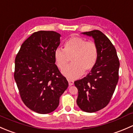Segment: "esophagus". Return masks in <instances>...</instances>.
Segmentation results:
<instances>
[{
  "label": "esophagus",
  "instance_id": "1",
  "mask_svg": "<svg viewBox=\"0 0 133 133\" xmlns=\"http://www.w3.org/2000/svg\"><path fill=\"white\" fill-rule=\"evenodd\" d=\"M68 83H69V85H73V84H74V81L73 80H68Z\"/></svg>",
  "mask_w": 133,
  "mask_h": 133
}]
</instances>
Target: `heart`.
I'll list each match as a JSON object with an SVG mask.
<instances>
[{
    "mask_svg": "<svg viewBox=\"0 0 133 133\" xmlns=\"http://www.w3.org/2000/svg\"><path fill=\"white\" fill-rule=\"evenodd\" d=\"M98 57L97 45L84 38L73 37L64 43V49L58 48L55 51V59L60 69L66 66L72 58L71 65L62 70V74L69 79H76L83 73L93 69Z\"/></svg>",
    "mask_w": 133,
    "mask_h": 133,
    "instance_id": "b5f03b06",
    "label": "heart"
}]
</instances>
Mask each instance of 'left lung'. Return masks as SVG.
Masks as SVG:
<instances>
[{
    "label": "left lung",
    "instance_id": "8db88e82",
    "mask_svg": "<svg viewBox=\"0 0 133 133\" xmlns=\"http://www.w3.org/2000/svg\"><path fill=\"white\" fill-rule=\"evenodd\" d=\"M82 34L93 38L98 57L89 74L74 82L78 92L76 103L82 111L94 112L105 108L110 102L118 81L120 62L116 49L102 32L92 30Z\"/></svg>",
    "mask_w": 133,
    "mask_h": 133
}]
</instances>
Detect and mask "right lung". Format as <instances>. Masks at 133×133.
Here are the masks:
<instances>
[{
    "label": "right lung",
    "mask_w": 133,
    "mask_h": 133,
    "mask_svg": "<svg viewBox=\"0 0 133 133\" xmlns=\"http://www.w3.org/2000/svg\"><path fill=\"white\" fill-rule=\"evenodd\" d=\"M60 36L53 31L35 32L24 42L16 56L14 78L21 99L37 113L54 111L68 87L55 64V51Z\"/></svg>",
    "instance_id": "add662e5"
}]
</instances>
